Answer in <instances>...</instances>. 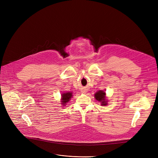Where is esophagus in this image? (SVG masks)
I'll return each instance as SVG.
<instances>
[{"mask_svg":"<svg viewBox=\"0 0 158 158\" xmlns=\"http://www.w3.org/2000/svg\"><path fill=\"white\" fill-rule=\"evenodd\" d=\"M82 94H86V89H82L81 90Z\"/></svg>","mask_w":158,"mask_h":158,"instance_id":"1","label":"esophagus"}]
</instances>
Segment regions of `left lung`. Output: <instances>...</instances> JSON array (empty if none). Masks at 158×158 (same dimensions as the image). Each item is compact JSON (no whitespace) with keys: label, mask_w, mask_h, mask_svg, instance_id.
<instances>
[{"label":"left lung","mask_w":158,"mask_h":158,"mask_svg":"<svg viewBox=\"0 0 158 158\" xmlns=\"http://www.w3.org/2000/svg\"><path fill=\"white\" fill-rule=\"evenodd\" d=\"M94 97L96 100L100 102L102 106H106L107 104V100L106 96V92L103 90H99L94 94Z\"/></svg>","instance_id":"1"}]
</instances>
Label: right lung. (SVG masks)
Masks as SVG:
<instances>
[{
  "mask_svg": "<svg viewBox=\"0 0 158 158\" xmlns=\"http://www.w3.org/2000/svg\"><path fill=\"white\" fill-rule=\"evenodd\" d=\"M72 96H73V93L71 92L63 93L61 94V104H62V106H65L66 105V103L70 101Z\"/></svg>",
  "mask_w": 158,
  "mask_h": 158,
  "instance_id": "obj_1",
  "label": "right lung"
}]
</instances>
